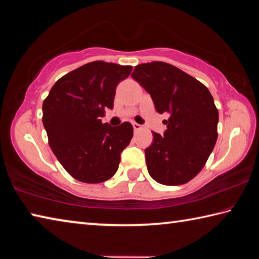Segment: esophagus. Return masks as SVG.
Masks as SVG:
<instances>
[{"label": "esophagus", "mask_w": 259, "mask_h": 259, "mask_svg": "<svg viewBox=\"0 0 259 259\" xmlns=\"http://www.w3.org/2000/svg\"><path fill=\"white\" fill-rule=\"evenodd\" d=\"M133 126H134V130H135V131H138V130H140V129L143 128L142 125L138 124V123H136V122H134V123H133Z\"/></svg>", "instance_id": "esophagus-1"}]
</instances>
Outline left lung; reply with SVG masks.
I'll return each instance as SVG.
<instances>
[{
    "label": "left lung",
    "mask_w": 259,
    "mask_h": 259,
    "mask_svg": "<svg viewBox=\"0 0 259 259\" xmlns=\"http://www.w3.org/2000/svg\"><path fill=\"white\" fill-rule=\"evenodd\" d=\"M151 95L157 113H169L163 136L152 131L145 150L148 174L163 185H182L198 175L217 140L218 109L208 88L163 61L140 64L131 74Z\"/></svg>",
    "instance_id": "8db88e82"
}]
</instances>
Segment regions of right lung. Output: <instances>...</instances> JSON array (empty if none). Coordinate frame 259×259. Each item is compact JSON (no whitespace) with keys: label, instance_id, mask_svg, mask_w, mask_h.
<instances>
[{"label":"right lung","instance_id":"right-lung-1","mask_svg":"<svg viewBox=\"0 0 259 259\" xmlns=\"http://www.w3.org/2000/svg\"><path fill=\"white\" fill-rule=\"evenodd\" d=\"M133 66L97 60L60 77L43 102V125L60 164L76 181L98 184L117 171L121 153L134 128L103 123L105 109L113 108L119 82Z\"/></svg>","mask_w":259,"mask_h":259}]
</instances>
